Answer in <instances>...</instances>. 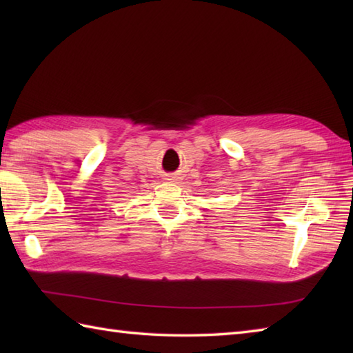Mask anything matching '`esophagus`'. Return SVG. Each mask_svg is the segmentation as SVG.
<instances>
[{"instance_id":"esophagus-1","label":"esophagus","mask_w":353,"mask_h":353,"mask_svg":"<svg viewBox=\"0 0 353 353\" xmlns=\"http://www.w3.org/2000/svg\"><path fill=\"white\" fill-rule=\"evenodd\" d=\"M165 181H168L171 183H179L182 181V177H181V174H179V172H170V174L165 176Z\"/></svg>"}]
</instances>
